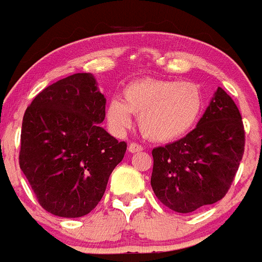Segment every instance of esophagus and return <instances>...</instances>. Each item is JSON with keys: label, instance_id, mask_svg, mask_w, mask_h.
<instances>
[{"label": "esophagus", "instance_id": "34e87169", "mask_svg": "<svg viewBox=\"0 0 262 262\" xmlns=\"http://www.w3.org/2000/svg\"><path fill=\"white\" fill-rule=\"evenodd\" d=\"M128 150L130 152H141L143 150V147L141 145H138V143H136V142H132L130 145H129V147H128Z\"/></svg>", "mask_w": 262, "mask_h": 262}]
</instances>
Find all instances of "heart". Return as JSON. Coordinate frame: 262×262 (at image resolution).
Segmentation results:
<instances>
[{
    "mask_svg": "<svg viewBox=\"0 0 262 262\" xmlns=\"http://www.w3.org/2000/svg\"><path fill=\"white\" fill-rule=\"evenodd\" d=\"M122 98L108 103L105 116L111 129L122 133L132 125V114L137 115L143 136L157 142L178 140L188 133L204 108L197 84L172 79H137L124 89Z\"/></svg>",
    "mask_w": 262,
    "mask_h": 262,
    "instance_id": "b5f03b06",
    "label": "heart"
}]
</instances>
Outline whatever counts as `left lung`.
Instances as JSON below:
<instances>
[{"label": "left lung", "instance_id": "obj_1", "mask_svg": "<svg viewBox=\"0 0 262 262\" xmlns=\"http://www.w3.org/2000/svg\"><path fill=\"white\" fill-rule=\"evenodd\" d=\"M244 143L242 115L231 96L218 87L190 133L152 150L155 195L178 213L215 204L234 181Z\"/></svg>", "mask_w": 262, "mask_h": 262}]
</instances>
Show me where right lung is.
Wrapping results in <instances>:
<instances>
[{"instance_id": "add662e5", "label": "right lung", "mask_w": 262, "mask_h": 262, "mask_svg": "<svg viewBox=\"0 0 262 262\" xmlns=\"http://www.w3.org/2000/svg\"><path fill=\"white\" fill-rule=\"evenodd\" d=\"M104 117L105 98L90 73L52 83L26 110L19 166L48 213L78 218L102 200L126 151L100 126Z\"/></svg>"}]
</instances>
